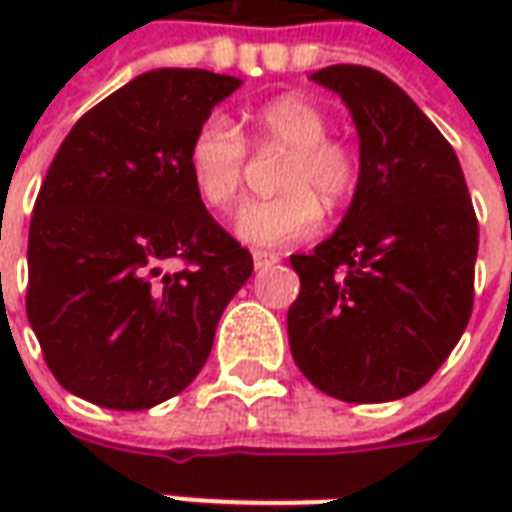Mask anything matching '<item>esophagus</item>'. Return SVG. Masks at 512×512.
Returning a JSON list of instances; mask_svg holds the SVG:
<instances>
[{
  "label": "esophagus",
  "mask_w": 512,
  "mask_h": 512,
  "mask_svg": "<svg viewBox=\"0 0 512 512\" xmlns=\"http://www.w3.org/2000/svg\"><path fill=\"white\" fill-rule=\"evenodd\" d=\"M252 260H255V268H266V266H274V263H279V255H274V252H263V249H257L255 255H252Z\"/></svg>",
  "instance_id": "34e87169"
}]
</instances>
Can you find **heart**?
I'll use <instances>...</instances> for the list:
<instances>
[{"instance_id": "b5f03b06", "label": "heart", "mask_w": 512, "mask_h": 512, "mask_svg": "<svg viewBox=\"0 0 512 512\" xmlns=\"http://www.w3.org/2000/svg\"><path fill=\"white\" fill-rule=\"evenodd\" d=\"M260 147L288 150L279 172L282 194L241 208L235 233L257 249H282L321 230L323 205L340 208L362 180V161L351 145L332 139V123L321 106L304 95H279L252 115ZM186 164L200 200L227 213L241 200L249 142L224 112H211L194 128Z\"/></svg>"}]
</instances>
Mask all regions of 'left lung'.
<instances>
[{"label":"left lung","instance_id":"8db88e82","mask_svg":"<svg viewBox=\"0 0 512 512\" xmlns=\"http://www.w3.org/2000/svg\"><path fill=\"white\" fill-rule=\"evenodd\" d=\"M312 82L351 109L362 180L334 235L290 257V354L337 400H397L428 384L472 315V197L450 142L384 73L329 65Z\"/></svg>","mask_w":512,"mask_h":512}]
</instances>
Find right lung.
<instances>
[{"mask_svg": "<svg viewBox=\"0 0 512 512\" xmlns=\"http://www.w3.org/2000/svg\"><path fill=\"white\" fill-rule=\"evenodd\" d=\"M238 87L200 68L147 71L93 106L51 161L29 222L27 318L76 397L142 411L183 392L252 277L186 164L194 128Z\"/></svg>", "mask_w": 512, "mask_h": 512, "instance_id": "right-lung-1", "label": "right lung"}]
</instances>
